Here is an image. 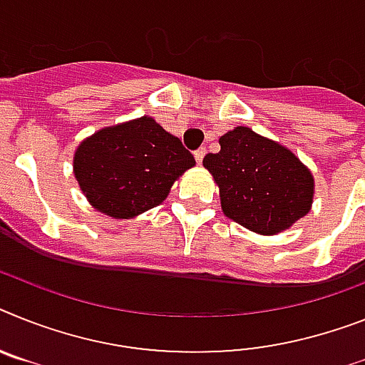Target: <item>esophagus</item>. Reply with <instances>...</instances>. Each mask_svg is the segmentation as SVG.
<instances>
[{"mask_svg":"<svg viewBox=\"0 0 365 365\" xmlns=\"http://www.w3.org/2000/svg\"><path fill=\"white\" fill-rule=\"evenodd\" d=\"M204 155H206V148H200L195 152V159H197V163L200 165L202 163V159H204Z\"/></svg>","mask_w":365,"mask_h":365,"instance_id":"1","label":"esophagus"}]
</instances>
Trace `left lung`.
Segmentation results:
<instances>
[{
  "label": "left lung",
  "mask_w": 365,
  "mask_h": 365,
  "mask_svg": "<svg viewBox=\"0 0 365 365\" xmlns=\"http://www.w3.org/2000/svg\"><path fill=\"white\" fill-rule=\"evenodd\" d=\"M220 152L202 165L219 187L228 219L259 235H277L308 215L314 174L287 146L237 125L219 139Z\"/></svg>",
  "instance_id": "1"
}]
</instances>
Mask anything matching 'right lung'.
I'll return each instance as SVG.
<instances>
[{
	"mask_svg": "<svg viewBox=\"0 0 365 365\" xmlns=\"http://www.w3.org/2000/svg\"><path fill=\"white\" fill-rule=\"evenodd\" d=\"M195 158L152 116L107 125L73 152V176L96 211L113 219L159 206Z\"/></svg>",
	"mask_w": 365,
	"mask_h": 365,
	"instance_id": "add662e5",
	"label": "right lung"
}]
</instances>
